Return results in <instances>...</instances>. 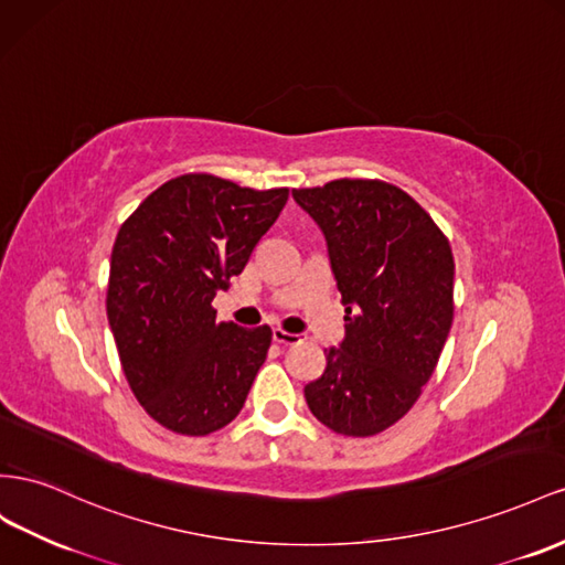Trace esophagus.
Here are the masks:
<instances>
[{
	"mask_svg": "<svg viewBox=\"0 0 565 565\" xmlns=\"http://www.w3.org/2000/svg\"><path fill=\"white\" fill-rule=\"evenodd\" d=\"M273 340H276L278 344H299L301 342V334L287 332L282 328H276V330H273Z\"/></svg>",
	"mask_w": 565,
	"mask_h": 565,
	"instance_id": "34e87169",
	"label": "esophagus"
}]
</instances>
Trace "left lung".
Segmentation results:
<instances>
[{
    "mask_svg": "<svg viewBox=\"0 0 565 565\" xmlns=\"http://www.w3.org/2000/svg\"><path fill=\"white\" fill-rule=\"evenodd\" d=\"M326 237L344 303V340L303 387L330 430L369 437L416 404L454 320V256L411 196L383 180H332L292 190Z\"/></svg>",
    "mask_w": 565,
    "mask_h": 565,
    "instance_id": "left-lung-1",
    "label": "left lung"
}]
</instances>
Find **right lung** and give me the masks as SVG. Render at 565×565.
Listing matches in <instances>:
<instances>
[{"instance_id": "1", "label": "right lung", "mask_w": 565, "mask_h": 565, "mask_svg": "<svg viewBox=\"0 0 565 565\" xmlns=\"http://www.w3.org/2000/svg\"><path fill=\"white\" fill-rule=\"evenodd\" d=\"M287 194L190 173L120 225L106 316L132 394L163 428L209 435L245 406L273 332L218 323L211 301L245 270Z\"/></svg>"}]
</instances>
